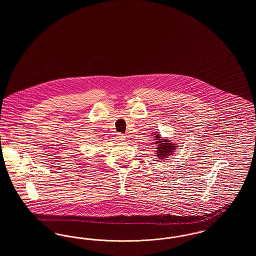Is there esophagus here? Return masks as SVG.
Instances as JSON below:
<instances>
[{"instance_id": "34e87169", "label": "esophagus", "mask_w": 256, "mask_h": 256, "mask_svg": "<svg viewBox=\"0 0 256 256\" xmlns=\"http://www.w3.org/2000/svg\"><path fill=\"white\" fill-rule=\"evenodd\" d=\"M116 138H117V140H118V141H124V140H126V136H124L122 134H117Z\"/></svg>"}]
</instances>
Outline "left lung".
Returning a JSON list of instances; mask_svg holds the SVG:
<instances>
[{
    "mask_svg": "<svg viewBox=\"0 0 256 256\" xmlns=\"http://www.w3.org/2000/svg\"><path fill=\"white\" fill-rule=\"evenodd\" d=\"M154 136V145H156V156H158V159L169 158V156H172V154L178 150V144L174 143L172 140H170V138H163L161 137L160 134H152Z\"/></svg>",
    "mask_w": 256,
    "mask_h": 256,
    "instance_id": "1",
    "label": "left lung"
}]
</instances>
